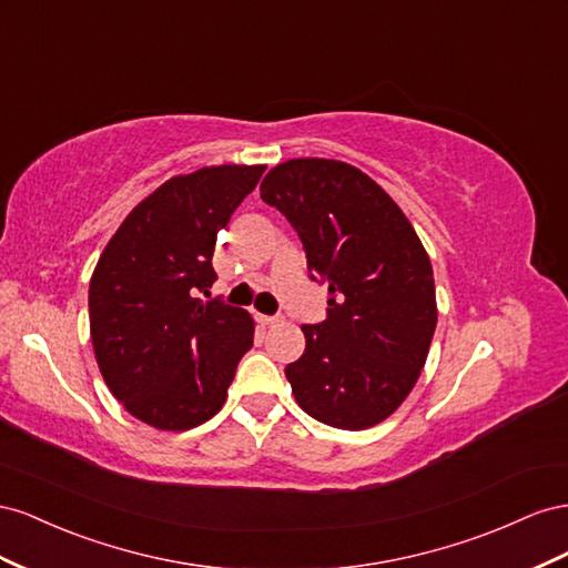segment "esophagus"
<instances>
[{
    "instance_id": "1",
    "label": "esophagus",
    "mask_w": 568,
    "mask_h": 568,
    "mask_svg": "<svg viewBox=\"0 0 568 568\" xmlns=\"http://www.w3.org/2000/svg\"><path fill=\"white\" fill-rule=\"evenodd\" d=\"M256 321L262 323V326H278V323L283 321L281 316H264V314H256Z\"/></svg>"
}]
</instances>
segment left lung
<instances>
[{
  "instance_id": "obj_1",
  "label": "left lung",
  "mask_w": 568,
  "mask_h": 568,
  "mask_svg": "<svg viewBox=\"0 0 568 568\" xmlns=\"http://www.w3.org/2000/svg\"><path fill=\"white\" fill-rule=\"evenodd\" d=\"M262 200L293 223L328 316L302 326L285 366L300 407L321 424L364 430L407 399L437 323L430 258L376 181L335 159H290L266 173Z\"/></svg>"
}]
</instances>
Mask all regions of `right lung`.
Here are the masks:
<instances>
[{
	"label": "right lung",
	"mask_w": 568,
	"mask_h": 568,
	"mask_svg": "<svg viewBox=\"0 0 568 568\" xmlns=\"http://www.w3.org/2000/svg\"><path fill=\"white\" fill-rule=\"evenodd\" d=\"M266 166L173 175L113 233L90 281V335L111 395L142 424L190 430L219 414L254 321L202 302L216 281V235Z\"/></svg>",
	"instance_id": "1"
}]
</instances>
